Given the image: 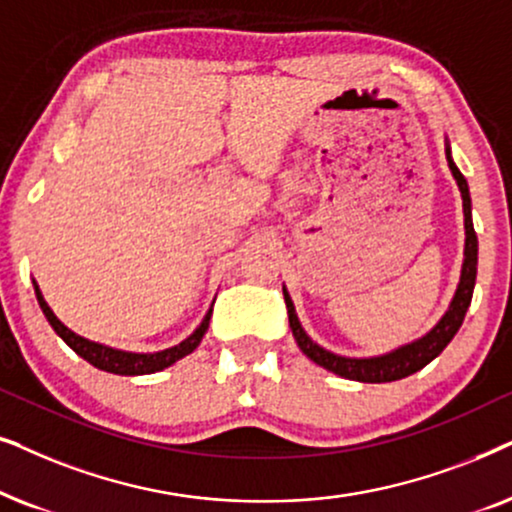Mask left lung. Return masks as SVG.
<instances>
[{
  "instance_id": "left-lung-1",
  "label": "left lung",
  "mask_w": 512,
  "mask_h": 512,
  "mask_svg": "<svg viewBox=\"0 0 512 512\" xmlns=\"http://www.w3.org/2000/svg\"><path fill=\"white\" fill-rule=\"evenodd\" d=\"M447 163L452 168V175L456 177V185L461 189L463 196V217H466V260H463L461 269V283L456 288V295L452 299V306L442 316L438 325L428 332L426 337H421L419 342L407 344L403 349L386 353V356L379 358H342L335 356V353L320 349L318 344H313L306 332L299 325L295 306H292L288 292L283 290L285 306H288V320L290 330L297 339V346L302 349L304 356H309L313 363L325 367V370L339 374L344 379L353 381H365V384H384V381H398L410 377V374L419 372L421 367H426L433 358H438L442 349L452 342L456 332L466 318V311L470 306V299H473V288H475V276H478V236H475L473 229V217H470V194H468V182L466 177L461 175V170L454 166L452 156H449L447 149Z\"/></svg>"
}]
</instances>
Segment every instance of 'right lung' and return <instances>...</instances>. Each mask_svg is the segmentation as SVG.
I'll return each instance as SVG.
<instances>
[{"mask_svg": "<svg viewBox=\"0 0 512 512\" xmlns=\"http://www.w3.org/2000/svg\"><path fill=\"white\" fill-rule=\"evenodd\" d=\"M34 292H37V302L42 306L46 320H49L53 330H56V335L63 339V342L70 346V349L81 356L84 360H88L93 367H98V370H105V372H112V374H124V377H135V374H152V372H159L163 367L173 365L175 360L185 358L187 353H192L199 342L206 335L208 330V323H210V309L206 313V318H203V323L196 327V332L192 337H187L185 342L173 346V349H166V351H159V353H126V351H114L109 349V346H102V344H95V342H88V339L74 335L72 330H67V327L60 323V320L53 316V311L49 309V304L44 302L42 292H39L37 285H34Z\"/></svg>", "mask_w": 512, "mask_h": 512, "instance_id": "add662e5", "label": "right lung"}]
</instances>
